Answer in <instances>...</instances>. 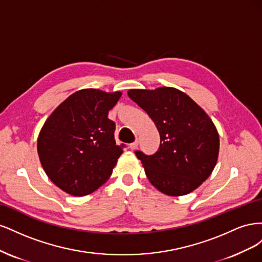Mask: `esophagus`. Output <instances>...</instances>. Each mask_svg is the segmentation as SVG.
Here are the masks:
<instances>
[{
	"instance_id": "1",
	"label": "esophagus",
	"mask_w": 262,
	"mask_h": 262,
	"mask_svg": "<svg viewBox=\"0 0 262 262\" xmlns=\"http://www.w3.org/2000/svg\"><path fill=\"white\" fill-rule=\"evenodd\" d=\"M138 145H139V141H138V140H136V141L133 142V143H131V144L129 145V147H130L131 149H137Z\"/></svg>"
}]
</instances>
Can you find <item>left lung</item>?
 <instances>
[{"mask_svg":"<svg viewBox=\"0 0 262 262\" xmlns=\"http://www.w3.org/2000/svg\"><path fill=\"white\" fill-rule=\"evenodd\" d=\"M129 97L147 113L161 136L154 155H136L158 191L179 196L192 192L215 167L220 137L208 114L173 87L129 90Z\"/></svg>","mask_w":262,"mask_h":262,"instance_id":"1","label":"left lung"}]
</instances>
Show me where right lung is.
<instances>
[{
    "label": "right lung",
    "mask_w": 262,
    "mask_h": 262,
    "mask_svg": "<svg viewBox=\"0 0 262 262\" xmlns=\"http://www.w3.org/2000/svg\"><path fill=\"white\" fill-rule=\"evenodd\" d=\"M121 92L80 90L53 110L39 132L37 150L47 176L62 191L87 195L110 178L122 147L108 113Z\"/></svg>",
    "instance_id": "1"
}]
</instances>
